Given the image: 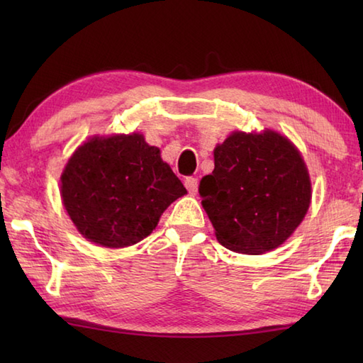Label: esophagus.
<instances>
[{
	"label": "esophagus",
	"mask_w": 363,
	"mask_h": 363,
	"mask_svg": "<svg viewBox=\"0 0 363 363\" xmlns=\"http://www.w3.org/2000/svg\"><path fill=\"white\" fill-rule=\"evenodd\" d=\"M186 187L189 190V194L191 196H195L198 194V179H196V177H187Z\"/></svg>",
	"instance_id": "1"
}]
</instances>
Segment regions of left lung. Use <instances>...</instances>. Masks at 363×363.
<instances>
[{
	"mask_svg": "<svg viewBox=\"0 0 363 363\" xmlns=\"http://www.w3.org/2000/svg\"><path fill=\"white\" fill-rule=\"evenodd\" d=\"M213 164L199 194L217 240L251 256L279 248L312 201L309 169L296 145L274 129L233 130L215 146Z\"/></svg>",
	"mask_w": 363,
	"mask_h": 363,
	"instance_id": "left-lung-1",
	"label": "left lung"
}]
</instances>
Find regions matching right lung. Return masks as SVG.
<instances>
[{
  "mask_svg": "<svg viewBox=\"0 0 363 363\" xmlns=\"http://www.w3.org/2000/svg\"><path fill=\"white\" fill-rule=\"evenodd\" d=\"M186 194L142 133L89 137L60 174V199L74 228L111 250L148 237L167 207Z\"/></svg>",
  "mask_w": 363,
  "mask_h": 363,
  "instance_id": "add662e5",
  "label": "right lung"
}]
</instances>
